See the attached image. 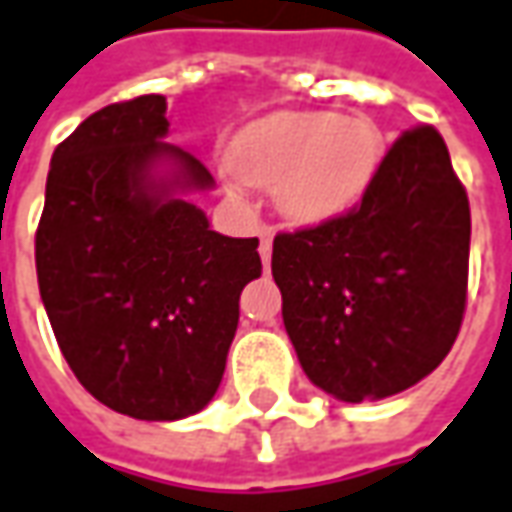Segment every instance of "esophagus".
<instances>
[{
  "mask_svg": "<svg viewBox=\"0 0 512 512\" xmlns=\"http://www.w3.org/2000/svg\"><path fill=\"white\" fill-rule=\"evenodd\" d=\"M272 238H274L272 229H260V257H263V263H269V260H272Z\"/></svg>",
  "mask_w": 512,
  "mask_h": 512,
  "instance_id": "obj_1",
  "label": "esophagus"
}]
</instances>
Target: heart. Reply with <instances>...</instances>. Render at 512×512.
Listing matches in <instances>:
<instances>
[{"mask_svg": "<svg viewBox=\"0 0 512 512\" xmlns=\"http://www.w3.org/2000/svg\"><path fill=\"white\" fill-rule=\"evenodd\" d=\"M385 138L362 115L286 110L257 118L226 147L232 184L274 186L277 209L294 223L334 221L374 184Z\"/></svg>", "mask_w": 512, "mask_h": 512, "instance_id": "heart-1", "label": "heart"}]
</instances>
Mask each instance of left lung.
I'll return each instance as SVG.
<instances>
[{
	"label": "left lung",
	"mask_w": 512,
	"mask_h": 512,
	"mask_svg": "<svg viewBox=\"0 0 512 512\" xmlns=\"http://www.w3.org/2000/svg\"><path fill=\"white\" fill-rule=\"evenodd\" d=\"M470 203L442 135L405 130L343 218L280 232L272 274L306 377L343 402L394 397L462 326Z\"/></svg>",
	"instance_id": "1"
}]
</instances>
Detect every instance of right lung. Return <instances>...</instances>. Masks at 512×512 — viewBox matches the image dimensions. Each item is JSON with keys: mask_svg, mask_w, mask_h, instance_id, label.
<instances>
[{"mask_svg": "<svg viewBox=\"0 0 512 512\" xmlns=\"http://www.w3.org/2000/svg\"><path fill=\"white\" fill-rule=\"evenodd\" d=\"M167 98L84 118L53 152L36 274L56 343L118 414L172 422L215 397L240 291L263 272L257 238H226L189 192L215 184L167 144Z\"/></svg>", "mask_w": 512, "mask_h": 512, "instance_id": "1", "label": "right lung"}]
</instances>
